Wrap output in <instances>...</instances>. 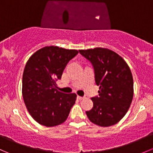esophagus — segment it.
Here are the masks:
<instances>
[{
	"mask_svg": "<svg viewBox=\"0 0 153 153\" xmlns=\"http://www.w3.org/2000/svg\"><path fill=\"white\" fill-rule=\"evenodd\" d=\"M78 99H79V100H83V99H84V97L78 96Z\"/></svg>",
	"mask_w": 153,
	"mask_h": 153,
	"instance_id": "esophagus-1",
	"label": "esophagus"
}]
</instances>
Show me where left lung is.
Returning a JSON list of instances; mask_svg holds the SVG:
<instances>
[{"instance_id":"obj_1","label":"left lung","mask_w":153,"mask_h":153,"mask_svg":"<svg viewBox=\"0 0 153 153\" xmlns=\"http://www.w3.org/2000/svg\"><path fill=\"white\" fill-rule=\"evenodd\" d=\"M79 52L92 64L98 97L92 98L93 107L86 114L100 126L117 124L126 115L133 98V78L126 61L106 48L81 49Z\"/></svg>"}]
</instances>
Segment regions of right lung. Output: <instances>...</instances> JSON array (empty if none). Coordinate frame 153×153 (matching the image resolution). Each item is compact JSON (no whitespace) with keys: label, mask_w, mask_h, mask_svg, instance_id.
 Listing matches in <instances>:
<instances>
[{"label":"right lung","mask_w":153,"mask_h":153,"mask_svg":"<svg viewBox=\"0 0 153 153\" xmlns=\"http://www.w3.org/2000/svg\"><path fill=\"white\" fill-rule=\"evenodd\" d=\"M78 53L75 49L49 46L36 51L27 61L22 80V95L27 110L38 124L48 126L67 120L76 94L57 89L67 63Z\"/></svg>","instance_id":"right-lung-1"}]
</instances>
